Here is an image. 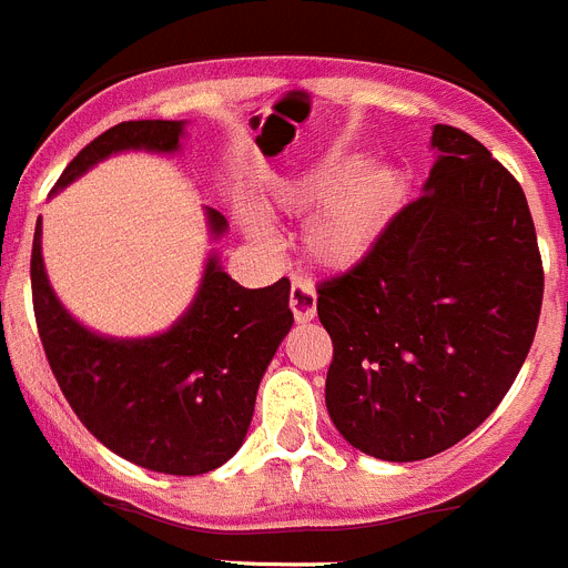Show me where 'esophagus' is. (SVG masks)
<instances>
[{
    "mask_svg": "<svg viewBox=\"0 0 568 568\" xmlns=\"http://www.w3.org/2000/svg\"><path fill=\"white\" fill-rule=\"evenodd\" d=\"M290 310H293L295 321L306 324V321L315 318L318 312V293L312 287L310 278H293V287H290Z\"/></svg>",
    "mask_w": 568,
    "mask_h": 568,
    "instance_id": "1",
    "label": "esophagus"
}]
</instances>
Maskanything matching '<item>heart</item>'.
<instances>
[{
  "mask_svg": "<svg viewBox=\"0 0 568 568\" xmlns=\"http://www.w3.org/2000/svg\"><path fill=\"white\" fill-rule=\"evenodd\" d=\"M405 196V176L392 165H368L361 158H332L304 176L287 194L290 211H315L306 227V253L324 267H348L361 262L379 233L386 231ZM247 231L267 239L256 213L247 216Z\"/></svg>",
  "mask_w": 568,
  "mask_h": 568,
  "instance_id": "obj_1",
  "label": "heart"
}]
</instances>
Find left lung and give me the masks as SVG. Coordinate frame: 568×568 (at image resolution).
Masks as SVG:
<instances>
[{"instance_id": "8db88e82", "label": "left lung", "mask_w": 568, "mask_h": 568, "mask_svg": "<svg viewBox=\"0 0 568 568\" xmlns=\"http://www.w3.org/2000/svg\"><path fill=\"white\" fill-rule=\"evenodd\" d=\"M430 145L425 194L318 284L326 408L348 445L386 462L428 459L485 423L527 361L544 301L518 180L456 126L436 123Z\"/></svg>"}]
</instances>
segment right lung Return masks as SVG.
<instances>
[{
    "label": "right lung",
    "instance_id": "obj_1",
    "mask_svg": "<svg viewBox=\"0 0 568 568\" xmlns=\"http://www.w3.org/2000/svg\"><path fill=\"white\" fill-rule=\"evenodd\" d=\"M180 134V121L118 123L83 145L53 191L112 152H176ZM207 222L213 233L225 231V216L213 207ZM30 287L47 363L78 419L118 456L169 476H200L242 447L264 368L293 326L290 278L247 290L211 258L194 306L165 335H92L67 315L47 284L41 220L30 253Z\"/></svg>",
    "mask_w": 568,
    "mask_h": 568
}]
</instances>
